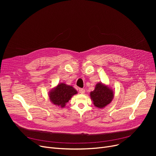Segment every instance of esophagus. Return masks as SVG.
I'll use <instances>...</instances> for the list:
<instances>
[{"label": "esophagus", "mask_w": 156, "mask_h": 156, "mask_svg": "<svg viewBox=\"0 0 156 156\" xmlns=\"http://www.w3.org/2000/svg\"><path fill=\"white\" fill-rule=\"evenodd\" d=\"M79 92L80 94H84L85 92V89H83V88H79Z\"/></svg>", "instance_id": "obj_1"}]
</instances>
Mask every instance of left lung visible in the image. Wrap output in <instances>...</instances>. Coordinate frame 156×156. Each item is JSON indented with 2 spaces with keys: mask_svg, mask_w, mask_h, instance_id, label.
Returning <instances> with one entry per match:
<instances>
[{
  "mask_svg": "<svg viewBox=\"0 0 156 156\" xmlns=\"http://www.w3.org/2000/svg\"><path fill=\"white\" fill-rule=\"evenodd\" d=\"M90 95L95 107L102 109L112 101L114 92L108 85L98 83L95 85L94 90L90 92Z\"/></svg>",
  "mask_w": 156,
  "mask_h": 156,
  "instance_id": "8db88e82",
  "label": "left lung"
}]
</instances>
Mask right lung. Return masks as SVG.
I'll return each mask as SVG.
<instances>
[{"label": "right lung", "instance_id": "1", "mask_svg": "<svg viewBox=\"0 0 156 156\" xmlns=\"http://www.w3.org/2000/svg\"><path fill=\"white\" fill-rule=\"evenodd\" d=\"M49 99L55 105L63 108L71 97L78 93L72 86L61 83L48 92Z\"/></svg>", "mask_w": 156, "mask_h": 156}]
</instances>
